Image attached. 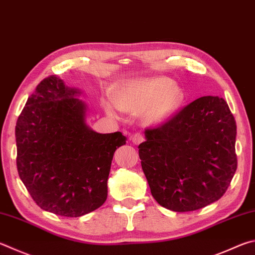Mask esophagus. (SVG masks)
Returning a JSON list of instances; mask_svg holds the SVG:
<instances>
[{
  "mask_svg": "<svg viewBox=\"0 0 255 255\" xmlns=\"http://www.w3.org/2000/svg\"><path fill=\"white\" fill-rule=\"evenodd\" d=\"M143 140H145V138H143V136L139 132L135 133V135L131 137V141H132V143H135V145H139V143L142 142Z\"/></svg>",
  "mask_w": 255,
  "mask_h": 255,
  "instance_id": "1",
  "label": "esophagus"
}]
</instances>
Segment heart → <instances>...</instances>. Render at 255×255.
<instances>
[{"instance_id":"heart-1","label":"heart","mask_w":255,"mask_h":255,"mask_svg":"<svg viewBox=\"0 0 255 255\" xmlns=\"http://www.w3.org/2000/svg\"><path fill=\"white\" fill-rule=\"evenodd\" d=\"M184 94L168 78H140L128 81L116 92L115 100L108 98L105 109L113 117L122 112L140 115L149 126L167 122L179 109Z\"/></svg>"}]
</instances>
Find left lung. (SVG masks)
Segmentation results:
<instances>
[{"mask_svg": "<svg viewBox=\"0 0 255 255\" xmlns=\"http://www.w3.org/2000/svg\"><path fill=\"white\" fill-rule=\"evenodd\" d=\"M235 137V119L217 96L201 97L163 126L146 129L138 148L152 197L174 212L220 200L237 170Z\"/></svg>", "mask_w": 255, "mask_h": 255, "instance_id": "left-lung-1", "label": "left lung"}]
</instances>
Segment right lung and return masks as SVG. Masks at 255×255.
Segmentation results:
<instances>
[{
    "label": "right lung",
    "instance_id": "add662e5",
    "mask_svg": "<svg viewBox=\"0 0 255 255\" xmlns=\"http://www.w3.org/2000/svg\"><path fill=\"white\" fill-rule=\"evenodd\" d=\"M81 95L58 76L45 78L15 126L22 183L42 210L68 217L88 214L106 202L114 152L127 140L120 131L92 130Z\"/></svg>",
    "mask_w": 255,
    "mask_h": 255
}]
</instances>
